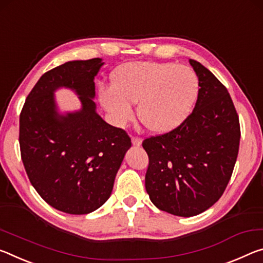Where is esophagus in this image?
Segmentation results:
<instances>
[{"mask_svg":"<svg viewBox=\"0 0 263 263\" xmlns=\"http://www.w3.org/2000/svg\"><path fill=\"white\" fill-rule=\"evenodd\" d=\"M132 143L133 145H135V147H140L142 144V139H140V137H133Z\"/></svg>","mask_w":263,"mask_h":263,"instance_id":"esophagus-1","label":"esophagus"}]
</instances>
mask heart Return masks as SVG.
<instances>
[{"mask_svg":"<svg viewBox=\"0 0 263 263\" xmlns=\"http://www.w3.org/2000/svg\"><path fill=\"white\" fill-rule=\"evenodd\" d=\"M113 86L99 88V99L114 124L134 118L133 103L145 127L165 134L183 124L195 109L200 83L192 68L177 63L132 62L116 68Z\"/></svg>","mask_w":263,"mask_h":263,"instance_id":"heart-1","label":"heart"}]
</instances>
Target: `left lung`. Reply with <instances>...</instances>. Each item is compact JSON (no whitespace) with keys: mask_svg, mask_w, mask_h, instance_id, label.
I'll list each match as a JSON object with an SVG mask.
<instances>
[{"mask_svg":"<svg viewBox=\"0 0 263 263\" xmlns=\"http://www.w3.org/2000/svg\"><path fill=\"white\" fill-rule=\"evenodd\" d=\"M200 83L195 109L178 128L143 141L149 156L145 190L158 210L193 217L210 209L229 184L240 143L239 118L229 91L190 59Z\"/></svg>","mask_w":263,"mask_h":263,"instance_id":"left-lung-1","label":"left lung"}]
</instances>
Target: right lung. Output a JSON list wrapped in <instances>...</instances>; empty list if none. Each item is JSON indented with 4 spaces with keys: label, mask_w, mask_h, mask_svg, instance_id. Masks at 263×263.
I'll use <instances>...</instances> for the list:
<instances>
[{
    "label": "right lung",
    "mask_w": 263,
    "mask_h": 263,
    "mask_svg": "<svg viewBox=\"0 0 263 263\" xmlns=\"http://www.w3.org/2000/svg\"><path fill=\"white\" fill-rule=\"evenodd\" d=\"M101 58L71 60L43 74L20 116L21 156L32 186L47 204L88 214L106 203L132 141L97 111L94 78ZM70 89L81 108L62 112L54 93Z\"/></svg>",
    "instance_id": "right-lung-1"
}]
</instances>
